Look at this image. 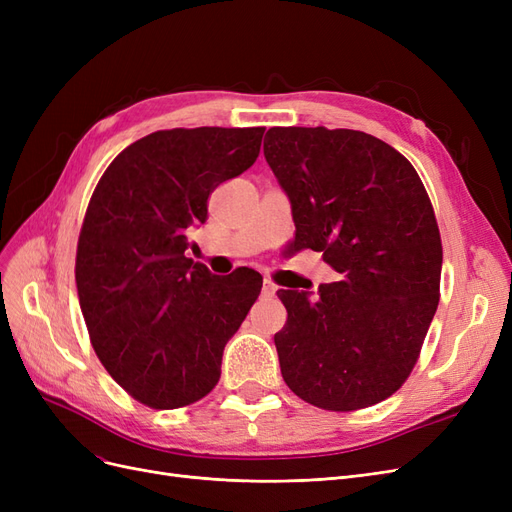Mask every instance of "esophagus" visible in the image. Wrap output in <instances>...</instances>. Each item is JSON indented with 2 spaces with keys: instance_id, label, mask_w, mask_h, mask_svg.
<instances>
[{
  "instance_id": "1",
  "label": "esophagus",
  "mask_w": 512,
  "mask_h": 512,
  "mask_svg": "<svg viewBox=\"0 0 512 512\" xmlns=\"http://www.w3.org/2000/svg\"><path fill=\"white\" fill-rule=\"evenodd\" d=\"M275 290H277V286H275L271 280H265V282H262V294H265V297H273Z\"/></svg>"
}]
</instances>
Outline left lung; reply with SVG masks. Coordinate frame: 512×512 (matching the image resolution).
I'll use <instances>...</instances> for the list:
<instances>
[{"label":"left lung","mask_w":512,"mask_h":512,"mask_svg":"<svg viewBox=\"0 0 512 512\" xmlns=\"http://www.w3.org/2000/svg\"><path fill=\"white\" fill-rule=\"evenodd\" d=\"M265 158L290 198L294 243L342 275L316 301L277 290L284 382L322 410L380 404L412 374L440 301L442 239L425 185L359 130L271 128Z\"/></svg>","instance_id":"1"}]
</instances>
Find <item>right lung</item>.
Wrapping results in <instances>:
<instances>
[{"label": "right lung", "mask_w": 512, "mask_h": 512, "mask_svg": "<svg viewBox=\"0 0 512 512\" xmlns=\"http://www.w3.org/2000/svg\"><path fill=\"white\" fill-rule=\"evenodd\" d=\"M265 128H175L123 149L100 177L76 245V290L100 363L153 410L190 406L220 380L222 354L258 299L256 271L211 275L185 258V230L239 177Z\"/></svg>", "instance_id": "right-lung-1"}]
</instances>
